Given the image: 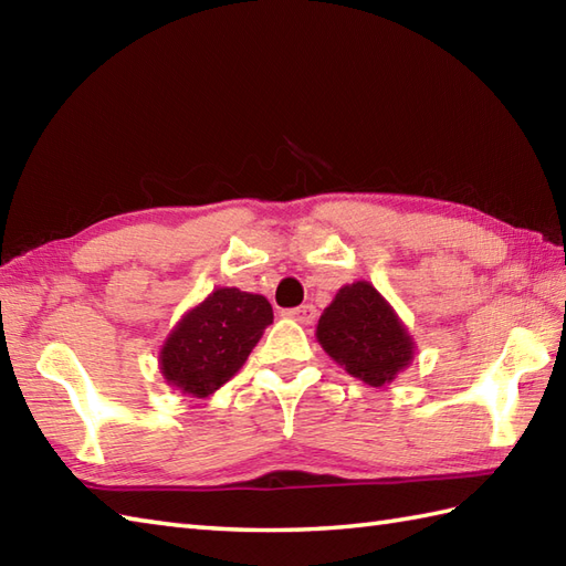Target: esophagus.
<instances>
[{"instance_id":"34e87169","label":"esophagus","mask_w":566,"mask_h":566,"mask_svg":"<svg viewBox=\"0 0 566 566\" xmlns=\"http://www.w3.org/2000/svg\"><path fill=\"white\" fill-rule=\"evenodd\" d=\"M284 316L286 318H294L298 323H304V326H308V323L316 321V308L311 306V304H302V306H296V308L284 311Z\"/></svg>"}]
</instances>
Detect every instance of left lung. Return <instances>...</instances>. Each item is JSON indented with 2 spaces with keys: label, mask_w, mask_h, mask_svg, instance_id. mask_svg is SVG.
<instances>
[{
  "label": "left lung",
  "mask_w": 566,
  "mask_h": 566,
  "mask_svg": "<svg viewBox=\"0 0 566 566\" xmlns=\"http://www.w3.org/2000/svg\"><path fill=\"white\" fill-rule=\"evenodd\" d=\"M316 340L347 375L369 387H387L416 357L413 335L375 284H345L323 308Z\"/></svg>",
  "instance_id": "obj_1"
}]
</instances>
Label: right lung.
Instances as JSON below:
<instances>
[{
    "mask_svg": "<svg viewBox=\"0 0 566 566\" xmlns=\"http://www.w3.org/2000/svg\"><path fill=\"white\" fill-rule=\"evenodd\" d=\"M262 294L219 286L177 321L160 347V375L172 389L207 399L245 365L272 323Z\"/></svg>",
    "mask_w": 566,
    "mask_h": 566,
    "instance_id": "obj_1",
    "label": "right lung"
}]
</instances>
